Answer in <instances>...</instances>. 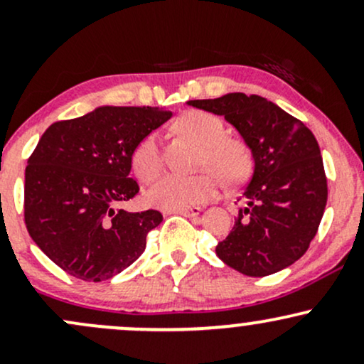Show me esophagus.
<instances>
[{
	"instance_id": "esophagus-1",
	"label": "esophagus",
	"mask_w": 364,
	"mask_h": 364,
	"mask_svg": "<svg viewBox=\"0 0 364 364\" xmlns=\"http://www.w3.org/2000/svg\"><path fill=\"white\" fill-rule=\"evenodd\" d=\"M178 214L185 215V217H198L200 212H202V208L198 207H191V208H183V210H176Z\"/></svg>"
}]
</instances>
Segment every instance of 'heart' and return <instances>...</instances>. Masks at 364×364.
I'll use <instances>...</instances> for the list:
<instances>
[{
  "instance_id": "1",
  "label": "heart",
  "mask_w": 364,
  "mask_h": 364,
  "mask_svg": "<svg viewBox=\"0 0 364 364\" xmlns=\"http://www.w3.org/2000/svg\"><path fill=\"white\" fill-rule=\"evenodd\" d=\"M178 133L202 145L198 166L212 169L198 176H166L145 193L149 205L162 210L191 208L219 193L223 179L228 186L243 183L252 173V152L243 140L225 135V124L219 116L207 111H188L174 123ZM132 169L141 183H152L164 169L159 140L154 133L144 136L132 152Z\"/></svg>"
}]
</instances>
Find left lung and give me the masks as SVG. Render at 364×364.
Segmentation results:
<instances>
[{
	"mask_svg": "<svg viewBox=\"0 0 364 364\" xmlns=\"http://www.w3.org/2000/svg\"><path fill=\"white\" fill-rule=\"evenodd\" d=\"M188 104L224 116L255 159L243 191L246 205L215 246L217 257L250 277L292 265L306 253L327 205V176L315 135L303 121L255 94L232 92Z\"/></svg>",
	"mask_w": 364,
	"mask_h": 364,
	"instance_id": "8db88e82",
	"label": "left lung"
}]
</instances>
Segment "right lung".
Returning <instances> with one entry per match:
<instances>
[{"label": "right lung", "instance_id": "1", "mask_svg": "<svg viewBox=\"0 0 364 364\" xmlns=\"http://www.w3.org/2000/svg\"><path fill=\"white\" fill-rule=\"evenodd\" d=\"M173 112L97 107L53 123L25 168L23 219L36 245L72 277L101 282L144 253L159 210L127 212L139 193L129 178L136 144Z\"/></svg>", "mask_w": 364, "mask_h": 364}]
</instances>
